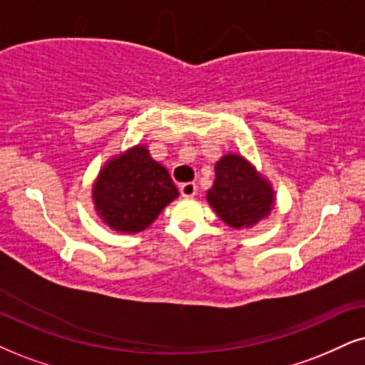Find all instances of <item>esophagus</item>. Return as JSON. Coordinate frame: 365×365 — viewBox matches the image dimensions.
Wrapping results in <instances>:
<instances>
[{
  "label": "esophagus",
  "mask_w": 365,
  "mask_h": 365,
  "mask_svg": "<svg viewBox=\"0 0 365 365\" xmlns=\"http://www.w3.org/2000/svg\"><path fill=\"white\" fill-rule=\"evenodd\" d=\"M180 193H182V197L192 198L197 193V185L193 182L182 183V185H180Z\"/></svg>",
  "instance_id": "34e87169"
}]
</instances>
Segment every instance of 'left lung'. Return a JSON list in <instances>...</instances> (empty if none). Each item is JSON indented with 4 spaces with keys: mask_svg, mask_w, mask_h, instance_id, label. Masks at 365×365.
I'll return each instance as SVG.
<instances>
[{
    "mask_svg": "<svg viewBox=\"0 0 365 365\" xmlns=\"http://www.w3.org/2000/svg\"><path fill=\"white\" fill-rule=\"evenodd\" d=\"M215 180L207 202L217 217L232 229H251L276 205L274 188L241 153H227L215 163Z\"/></svg>",
    "mask_w": 365,
    "mask_h": 365,
    "instance_id": "8db88e82",
    "label": "left lung"
}]
</instances>
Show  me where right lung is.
<instances>
[{"label": "right lung", "mask_w": 365, "mask_h": 365, "mask_svg": "<svg viewBox=\"0 0 365 365\" xmlns=\"http://www.w3.org/2000/svg\"><path fill=\"white\" fill-rule=\"evenodd\" d=\"M177 197L168 170L141 143L110 156L92 183V204L101 222L123 234L148 229Z\"/></svg>", "instance_id": "obj_1"}]
</instances>
